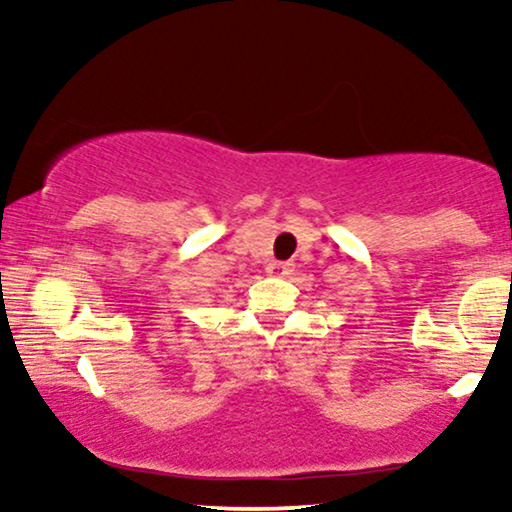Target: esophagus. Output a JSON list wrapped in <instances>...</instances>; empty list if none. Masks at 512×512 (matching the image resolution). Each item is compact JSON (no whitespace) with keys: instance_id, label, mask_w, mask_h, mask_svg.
Wrapping results in <instances>:
<instances>
[{"instance_id":"esophagus-1","label":"esophagus","mask_w":512,"mask_h":512,"mask_svg":"<svg viewBox=\"0 0 512 512\" xmlns=\"http://www.w3.org/2000/svg\"><path fill=\"white\" fill-rule=\"evenodd\" d=\"M265 272H268L270 277H286V275H291V265L282 263V261H272V263H268Z\"/></svg>"}]
</instances>
